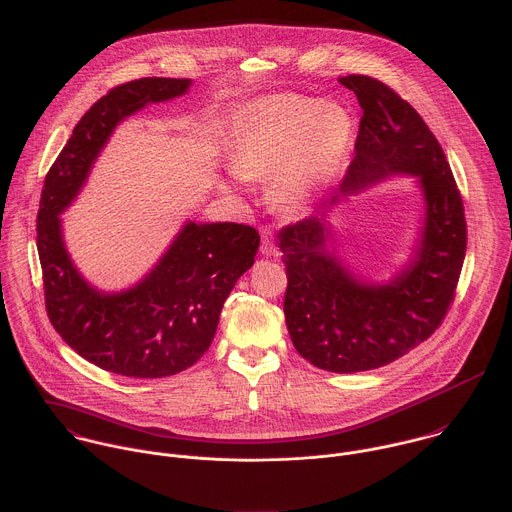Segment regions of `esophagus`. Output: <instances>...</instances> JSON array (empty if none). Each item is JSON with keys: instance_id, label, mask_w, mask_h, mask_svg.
<instances>
[{"instance_id": "1", "label": "esophagus", "mask_w": 512, "mask_h": 512, "mask_svg": "<svg viewBox=\"0 0 512 512\" xmlns=\"http://www.w3.org/2000/svg\"><path fill=\"white\" fill-rule=\"evenodd\" d=\"M275 251H277V247H275V241H273V229L263 225L261 227V253L271 257V255H275Z\"/></svg>"}]
</instances>
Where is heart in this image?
I'll return each mask as SVG.
<instances>
[{
    "instance_id": "1",
    "label": "heart",
    "mask_w": 512,
    "mask_h": 512,
    "mask_svg": "<svg viewBox=\"0 0 512 512\" xmlns=\"http://www.w3.org/2000/svg\"><path fill=\"white\" fill-rule=\"evenodd\" d=\"M352 118L338 104L281 95L255 104L239 130L229 166L243 180L271 176V196L287 211H301L340 170Z\"/></svg>"
}]
</instances>
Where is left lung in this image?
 Masks as SVG:
<instances>
[{
  "mask_svg": "<svg viewBox=\"0 0 512 512\" xmlns=\"http://www.w3.org/2000/svg\"><path fill=\"white\" fill-rule=\"evenodd\" d=\"M338 83L354 91L364 110L340 194L409 174L419 178L425 198L415 259L388 285L362 283L340 263L324 217L312 215L279 233L287 269L283 310L297 352L316 368L352 374L398 360L439 328L455 299L467 221L443 148L417 110L368 75Z\"/></svg>",
  "mask_w": 512,
  "mask_h": 512,
  "instance_id": "obj_1",
  "label": "left lung"
}]
</instances>
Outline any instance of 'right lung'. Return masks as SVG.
Listing matches in <instances>:
<instances>
[{
  "mask_svg": "<svg viewBox=\"0 0 512 512\" xmlns=\"http://www.w3.org/2000/svg\"><path fill=\"white\" fill-rule=\"evenodd\" d=\"M190 85V79L146 77L110 89L79 120L41 192L37 251L47 316L79 356L128 378L174 376L204 356L225 299L255 263L259 233L243 223L188 221L136 287L106 295L75 269L59 213L83 188L120 120L180 97Z\"/></svg>",
  "mask_w": 512,
  "mask_h": 512,
  "instance_id": "1",
  "label": "right lung"
}]
</instances>
